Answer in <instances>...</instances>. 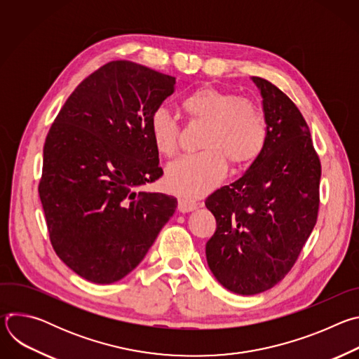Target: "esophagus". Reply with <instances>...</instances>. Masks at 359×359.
<instances>
[{
  "mask_svg": "<svg viewBox=\"0 0 359 359\" xmlns=\"http://www.w3.org/2000/svg\"><path fill=\"white\" fill-rule=\"evenodd\" d=\"M197 208V203L191 198H187V197H180L179 198V210L182 213H187V212H191Z\"/></svg>",
  "mask_w": 359,
  "mask_h": 359,
  "instance_id": "obj_1",
  "label": "esophagus"
}]
</instances>
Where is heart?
<instances>
[{"instance_id":"obj_1","label":"heart","mask_w":359,"mask_h":359,"mask_svg":"<svg viewBox=\"0 0 359 359\" xmlns=\"http://www.w3.org/2000/svg\"><path fill=\"white\" fill-rule=\"evenodd\" d=\"M182 109L190 121L206 122L201 136V147L206 150L184 156L168 168L166 183L182 196L193 198L210 191L227 170L226 158L234 165H245L264 149L267 122L262 109L250 99L203 86L183 99ZM149 130L161 155H176L182 128L166 108L153 111Z\"/></svg>"}]
</instances>
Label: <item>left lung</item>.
Returning <instances> with one entry per match:
<instances>
[{"label":"left lung","instance_id":"left-lung-1","mask_svg":"<svg viewBox=\"0 0 359 359\" xmlns=\"http://www.w3.org/2000/svg\"><path fill=\"white\" fill-rule=\"evenodd\" d=\"M263 96L267 142L244 175L206 198L216 231L206 243L216 280L241 295L280 283L295 264L318 216L321 162L294 102L252 76Z\"/></svg>","mask_w":359,"mask_h":359}]
</instances>
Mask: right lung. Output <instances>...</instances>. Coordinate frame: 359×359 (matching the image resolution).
Returning a JSON list of instances; mask_svg holds the SVG:
<instances>
[{
    "label": "right lung",
    "instance_id": "obj_1",
    "mask_svg": "<svg viewBox=\"0 0 359 359\" xmlns=\"http://www.w3.org/2000/svg\"><path fill=\"white\" fill-rule=\"evenodd\" d=\"M176 78L112 61L67 99L43 144L38 191L58 257L78 276L112 284L135 270L177 200L136 193L163 170L149 121Z\"/></svg>",
    "mask_w": 359,
    "mask_h": 359
}]
</instances>
